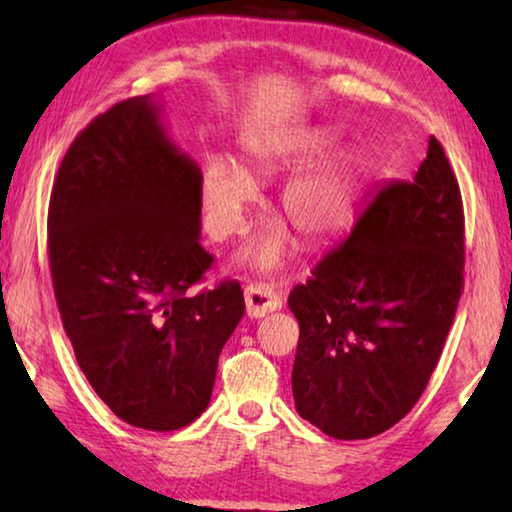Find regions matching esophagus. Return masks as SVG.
I'll use <instances>...</instances> for the list:
<instances>
[{
    "label": "esophagus",
    "mask_w": 512,
    "mask_h": 512,
    "mask_svg": "<svg viewBox=\"0 0 512 512\" xmlns=\"http://www.w3.org/2000/svg\"><path fill=\"white\" fill-rule=\"evenodd\" d=\"M244 302H247V314L251 318H263L281 307L277 291L268 284H249L244 288Z\"/></svg>",
    "instance_id": "obj_1"
}]
</instances>
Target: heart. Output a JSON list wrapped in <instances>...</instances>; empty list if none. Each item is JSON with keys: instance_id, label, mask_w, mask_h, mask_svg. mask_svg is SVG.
<instances>
[{"instance_id": "b5f03b06", "label": "heart", "mask_w": 512, "mask_h": 512, "mask_svg": "<svg viewBox=\"0 0 512 512\" xmlns=\"http://www.w3.org/2000/svg\"><path fill=\"white\" fill-rule=\"evenodd\" d=\"M365 164L353 154L335 157L321 166L295 175L279 194V214L307 242L335 238L353 219L365 189ZM256 196L254 182L233 161L212 157L201 177V203L205 224L214 238L226 240L244 231L247 207ZM288 235L272 228L242 254V261L256 272H277L284 265Z\"/></svg>"}]
</instances>
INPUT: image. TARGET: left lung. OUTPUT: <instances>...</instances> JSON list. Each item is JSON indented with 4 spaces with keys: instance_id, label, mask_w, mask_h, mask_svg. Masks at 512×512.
<instances>
[{
    "instance_id": "1",
    "label": "left lung",
    "mask_w": 512,
    "mask_h": 512,
    "mask_svg": "<svg viewBox=\"0 0 512 512\" xmlns=\"http://www.w3.org/2000/svg\"><path fill=\"white\" fill-rule=\"evenodd\" d=\"M462 196L439 140L413 182L376 187L288 307L295 409L332 439L397 425L427 388L464 288Z\"/></svg>"
}]
</instances>
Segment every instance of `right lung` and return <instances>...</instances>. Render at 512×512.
I'll list each match as a JSON object with an SVG mask.
<instances>
[{
	"instance_id": "add662e5",
	"label": "right lung",
	"mask_w": 512,
	"mask_h": 512,
	"mask_svg": "<svg viewBox=\"0 0 512 512\" xmlns=\"http://www.w3.org/2000/svg\"><path fill=\"white\" fill-rule=\"evenodd\" d=\"M201 177L147 94L78 133L50 194V272L66 337L110 411L152 432L207 409L219 353L244 314L238 281L187 295L212 265L201 247Z\"/></svg>"
}]
</instances>
